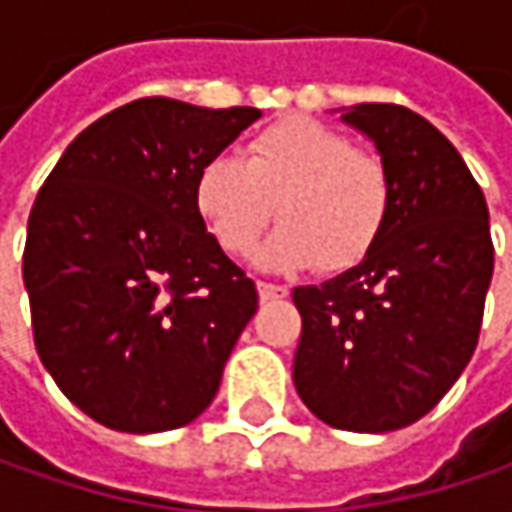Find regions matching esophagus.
<instances>
[{
	"instance_id": "esophagus-1",
	"label": "esophagus",
	"mask_w": 512,
	"mask_h": 512,
	"mask_svg": "<svg viewBox=\"0 0 512 512\" xmlns=\"http://www.w3.org/2000/svg\"><path fill=\"white\" fill-rule=\"evenodd\" d=\"M257 296H260V302L284 299V296H287V287H281V284H269V281H257Z\"/></svg>"
}]
</instances>
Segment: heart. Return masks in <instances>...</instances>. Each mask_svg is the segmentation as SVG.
Returning <instances> with one entry per match:
<instances>
[{
    "mask_svg": "<svg viewBox=\"0 0 512 512\" xmlns=\"http://www.w3.org/2000/svg\"><path fill=\"white\" fill-rule=\"evenodd\" d=\"M192 204L228 255H249L278 213L284 222L257 252L260 266L350 269L385 231L391 177L379 156L353 148L341 130L296 115L257 133L246 159H204Z\"/></svg>",
    "mask_w": 512,
    "mask_h": 512,
    "instance_id": "1",
    "label": "heart"
}]
</instances>
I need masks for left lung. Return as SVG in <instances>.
Listing matches in <instances>:
<instances>
[{
    "label": "left lung",
    "mask_w": 512,
    "mask_h": 512,
    "mask_svg": "<svg viewBox=\"0 0 512 512\" xmlns=\"http://www.w3.org/2000/svg\"><path fill=\"white\" fill-rule=\"evenodd\" d=\"M341 121L391 177L382 237L353 269L293 290V385L329 427L388 433L424 418L477 347L492 281L489 210L457 148L421 115L358 103Z\"/></svg>",
    "instance_id": "left-lung-1"
}]
</instances>
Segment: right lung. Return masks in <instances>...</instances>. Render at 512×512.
Masks as SVG:
<instances>
[{
  "mask_svg": "<svg viewBox=\"0 0 512 512\" xmlns=\"http://www.w3.org/2000/svg\"><path fill=\"white\" fill-rule=\"evenodd\" d=\"M260 109L133 100L82 130L26 228L35 347L64 397L121 433L195 421L257 311L252 278L207 234L195 171Z\"/></svg>",
  "mask_w": 512,
  "mask_h": 512,
  "instance_id": "1",
  "label": "right lung"
}]
</instances>
